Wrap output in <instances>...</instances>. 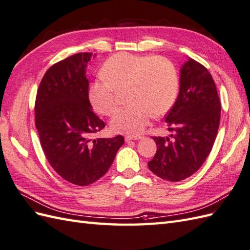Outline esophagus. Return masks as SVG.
<instances>
[{
    "label": "esophagus",
    "instance_id": "34e87169",
    "mask_svg": "<svg viewBox=\"0 0 250 250\" xmlns=\"http://www.w3.org/2000/svg\"><path fill=\"white\" fill-rule=\"evenodd\" d=\"M125 142H131V140H138V139H142V136H130L127 135L125 137Z\"/></svg>",
    "mask_w": 250,
    "mask_h": 250
}]
</instances>
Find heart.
<instances>
[{
  "label": "heart",
  "mask_w": 250,
  "mask_h": 250,
  "mask_svg": "<svg viewBox=\"0 0 250 250\" xmlns=\"http://www.w3.org/2000/svg\"><path fill=\"white\" fill-rule=\"evenodd\" d=\"M104 80L89 84L88 100L94 110L111 116L117 110L116 93L126 89V106L111 120L115 133L138 135L152 117L162 116L174 104L178 92L176 69L162 57L120 53L112 56L102 65Z\"/></svg>",
  "instance_id": "heart-1"
}]
</instances>
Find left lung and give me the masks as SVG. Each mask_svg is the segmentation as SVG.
I'll list each match as a JSON object with an SVG mask.
<instances>
[{
    "instance_id": "1",
    "label": "left lung",
    "mask_w": 250,
    "mask_h": 250,
    "mask_svg": "<svg viewBox=\"0 0 250 250\" xmlns=\"http://www.w3.org/2000/svg\"><path fill=\"white\" fill-rule=\"evenodd\" d=\"M180 93L165 116L169 137H153L157 151L149 169L165 181L180 182L202 167L212 149L221 119V101L208 69L189 59L181 68Z\"/></svg>"
}]
</instances>
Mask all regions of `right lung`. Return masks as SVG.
Returning a JSON list of instances; mask_svg holds the SVG:
<instances>
[{"label": "right lung", "mask_w": 250, "mask_h": 250, "mask_svg": "<svg viewBox=\"0 0 250 250\" xmlns=\"http://www.w3.org/2000/svg\"><path fill=\"white\" fill-rule=\"evenodd\" d=\"M92 53L75 54L55 63L38 88L35 117L40 144L49 165L64 180L87 186L104 176L125 138H96L105 124L88 100L87 62Z\"/></svg>", "instance_id": "obj_1"}]
</instances>
